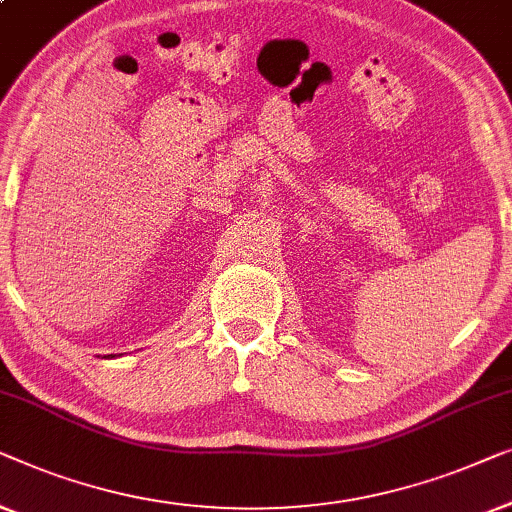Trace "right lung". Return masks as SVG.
Wrapping results in <instances>:
<instances>
[{"mask_svg": "<svg viewBox=\"0 0 512 512\" xmlns=\"http://www.w3.org/2000/svg\"><path fill=\"white\" fill-rule=\"evenodd\" d=\"M106 357H115V355H106Z\"/></svg>", "mask_w": 512, "mask_h": 512, "instance_id": "right-lung-1", "label": "right lung"}]
</instances>
